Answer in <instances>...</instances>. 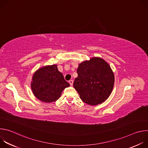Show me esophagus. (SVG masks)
Returning a JSON list of instances; mask_svg holds the SVG:
<instances>
[{
  "label": "esophagus",
  "instance_id": "obj_1",
  "mask_svg": "<svg viewBox=\"0 0 148 148\" xmlns=\"http://www.w3.org/2000/svg\"><path fill=\"white\" fill-rule=\"evenodd\" d=\"M69 83H70V86H73V81L72 80V79H71V80H70L69 81Z\"/></svg>",
  "mask_w": 148,
  "mask_h": 148
}]
</instances>
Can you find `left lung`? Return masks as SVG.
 <instances>
[{
  "mask_svg": "<svg viewBox=\"0 0 148 148\" xmlns=\"http://www.w3.org/2000/svg\"><path fill=\"white\" fill-rule=\"evenodd\" d=\"M73 86L85 103L97 105L106 101L114 85V74L103 59L92 57L81 62Z\"/></svg>",
  "mask_w": 148,
  "mask_h": 148,
  "instance_id": "1",
  "label": "left lung"
}]
</instances>
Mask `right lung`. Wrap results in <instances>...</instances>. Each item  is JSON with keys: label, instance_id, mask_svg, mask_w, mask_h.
<instances>
[{"label": "right lung", "instance_id": "1", "mask_svg": "<svg viewBox=\"0 0 148 148\" xmlns=\"http://www.w3.org/2000/svg\"><path fill=\"white\" fill-rule=\"evenodd\" d=\"M70 86L57 65L47 66L38 69L33 74L31 88L35 97L41 101H57L62 91Z\"/></svg>", "mask_w": 148, "mask_h": 148}]
</instances>
